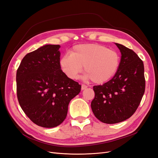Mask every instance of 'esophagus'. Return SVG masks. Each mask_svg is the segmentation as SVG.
<instances>
[{"instance_id": "34e87169", "label": "esophagus", "mask_w": 158, "mask_h": 158, "mask_svg": "<svg viewBox=\"0 0 158 158\" xmlns=\"http://www.w3.org/2000/svg\"><path fill=\"white\" fill-rule=\"evenodd\" d=\"M87 88H88V85H85V84H82V87H81V89H82L83 90V89H86Z\"/></svg>"}]
</instances>
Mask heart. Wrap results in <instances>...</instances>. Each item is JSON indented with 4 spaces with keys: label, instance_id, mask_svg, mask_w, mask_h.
<instances>
[{
    "label": "heart",
    "instance_id": "heart-1",
    "mask_svg": "<svg viewBox=\"0 0 158 158\" xmlns=\"http://www.w3.org/2000/svg\"><path fill=\"white\" fill-rule=\"evenodd\" d=\"M121 57L115 50L102 45L80 44L70 51V55L60 58L59 66L68 78H78L84 66L85 77L95 84H103L111 79L118 70Z\"/></svg>",
    "mask_w": 158,
    "mask_h": 158
}]
</instances>
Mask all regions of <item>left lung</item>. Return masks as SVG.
Segmentation results:
<instances>
[{"label": "left lung", "instance_id": "left-lung-1", "mask_svg": "<svg viewBox=\"0 0 158 158\" xmlns=\"http://www.w3.org/2000/svg\"><path fill=\"white\" fill-rule=\"evenodd\" d=\"M115 44L122 55L118 70L107 82L94 85L95 97L91 103L95 117L107 124L130 118L139 106L145 92L143 61L132 49Z\"/></svg>", "mask_w": 158, "mask_h": 158}]
</instances>
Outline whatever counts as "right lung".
Returning <instances> with one entry per match:
<instances>
[{
  "mask_svg": "<svg viewBox=\"0 0 158 158\" xmlns=\"http://www.w3.org/2000/svg\"><path fill=\"white\" fill-rule=\"evenodd\" d=\"M59 48V45H46L29 52L16 73L21 108L33 123L44 128L64 121L69 102L81 90V85L61 70Z\"/></svg>",
  "mask_w": 158,
  "mask_h": 158,
  "instance_id": "obj_1",
  "label": "right lung"
}]
</instances>
